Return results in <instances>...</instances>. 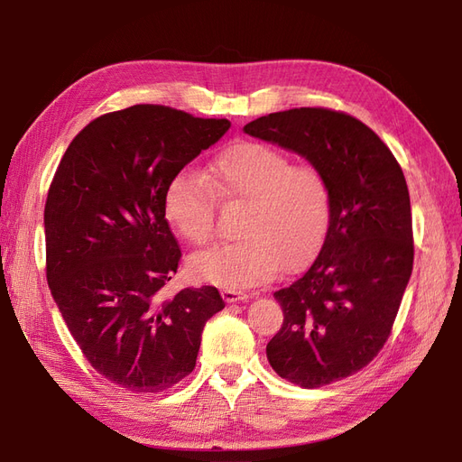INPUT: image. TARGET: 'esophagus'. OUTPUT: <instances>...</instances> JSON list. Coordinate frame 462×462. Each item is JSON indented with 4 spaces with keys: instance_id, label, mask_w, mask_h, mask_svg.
Wrapping results in <instances>:
<instances>
[{
    "instance_id": "obj_1",
    "label": "esophagus",
    "mask_w": 462,
    "mask_h": 462,
    "mask_svg": "<svg viewBox=\"0 0 462 462\" xmlns=\"http://www.w3.org/2000/svg\"><path fill=\"white\" fill-rule=\"evenodd\" d=\"M221 297L226 302H236V300H246L253 295L250 292H243V291H236V289H223L221 291Z\"/></svg>"
}]
</instances>
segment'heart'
<instances>
[{
	"label": "heart",
	"instance_id": "b5f03b06",
	"mask_svg": "<svg viewBox=\"0 0 462 462\" xmlns=\"http://www.w3.org/2000/svg\"><path fill=\"white\" fill-rule=\"evenodd\" d=\"M216 199L241 202V239L190 256L200 282L245 289L270 282L283 265L295 270L324 245L333 192L328 173L314 162H292L272 144L245 141L223 150L206 180L189 170L163 192V216L190 245H206L216 231Z\"/></svg>",
	"mask_w": 462,
	"mask_h": 462
}]
</instances>
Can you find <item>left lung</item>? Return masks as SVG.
Segmentation results:
<instances>
[{
	"instance_id": "left-lung-1",
	"label": "left lung",
	"mask_w": 462,
	"mask_h": 462,
	"mask_svg": "<svg viewBox=\"0 0 462 462\" xmlns=\"http://www.w3.org/2000/svg\"><path fill=\"white\" fill-rule=\"evenodd\" d=\"M245 133L300 153L329 177L328 236L310 268L273 292L283 326L265 355L304 389L339 382L382 351L411 279L407 180L382 138L345 111H277L250 121Z\"/></svg>"
}]
</instances>
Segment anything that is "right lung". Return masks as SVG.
Masks as SVG:
<instances>
[{
    "label": "right lung",
    "instance_id": "obj_1",
    "mask_svg": "<svg viewBox=\"0 0 462 462\" xmlns=\"http://www.w3.org/2000/svg\"><path fill=\"white\" fill-rule=\"evenodd\" d=\"M229 127L131 106L90 121L53 175L44 208L53 300L90 366L131 393H160L187 377L206 321L226 306L209 285L163 299L180 260L163 192Z\"/></svg>",
    "mask_w": 462,
    "mask_h": 462
}]
</instances>
